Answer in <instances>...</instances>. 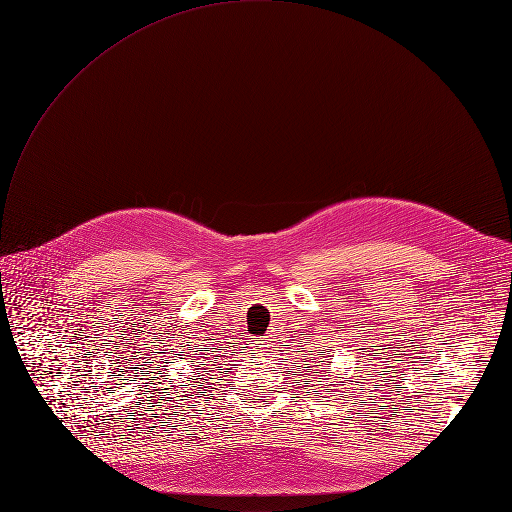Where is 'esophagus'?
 <instances>
[{"mask_svg": "<svg viewBox=\"0 0 512 512\" xmlns=\"http://www.w3.org/2000/svg\"><path fill=\"white\" fill-rule=\"evenodd\" d=\"M257 348H267V346H263V342H259V346ZM261 352H265V350H261Z\"/></svg>", "mask_w": 512, "mask_h": 512, "instance_id": "34e87169", "label": "esophagus"}]
</instances>
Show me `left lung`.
<instances>
[{"instance_id":"8db88e82","label":"left lung","mask_w":512,"mask_h":512,"mask_svg":"<svg viewBox=\"0 0 512 512\" xmlns=\"http://www.w3.org/2000/svg\"><path fill=\"white\" fill-rule=\"evenodd\" d=\"M337 335H323V337H315V333L305 335V342L299 346L301 350V358H303V366L305 370L301 372V366H297V372L301 376H313L315 380H325L331 370L337 372V366H348V362H362L366 364L368 354L362 350H368V344H362V335L354 333V331H344L335 329ZM335 336L338 342L335 343L332 337ZM374 348V346H370ZM356 368H360V364H352ZM310 374L307 375L306 372ZM350 368H346V376H348ZM356 372H364V370H356ZM329 380V378H327Z\"/></svg>"}]
</instances>
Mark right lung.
<instances>
[{
	"label": "right lung",
	"mask_w": 512,
	"mask_h": 512,
	"mask_svg": "<svg viewBox=\"0 0 512 512\" xmlns=\"http://www.w3.org/2000/svg\"><path fill=\"white\" fill-rule=\"evenodd\" d=\"M201 352H203V350H201ZM201 358H203V360H205V356H201V354H199V358H197V360H201Z\"/></svg>",
	"instance_id": "obj_1"
}]
</instances>
